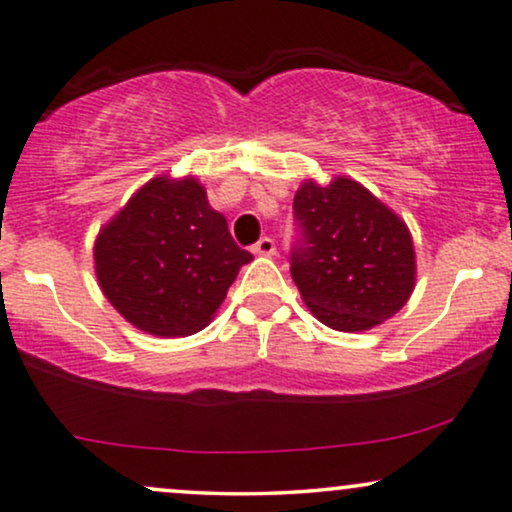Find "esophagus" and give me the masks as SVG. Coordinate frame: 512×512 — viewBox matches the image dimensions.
<instances>
[{"label": "esophagus", "mask_w": 512, "mask_h": 512, "mask_svg": "<svg viewBox=\"0 0 512 512\" xmlns=\"http://www.w3.org/2000/svg\"><path fill=\"white\" fill-rule=\"evenodd\" d=\"M252 252H257V255H267V257L274 255V252H276L274 238H269V236L260 238L255 245H252Z\"/></svg>", "instance_id": "esophagus-1"}]
</instances>
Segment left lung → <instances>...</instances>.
<instances>
[{
  "instance_id": "left-lung-1",
  "label": "left lung",
  "mask_w": 512,
  "mask_h": 512,
  "mask_svg": "<svg viewBox=\"0 0 512 512\" xmlns=\"http://www.w3.org/2000/svg\"><path fill=\"white\" fill-rule=\"evenodd\" d=\"M291 276L305 305L336 331H367L408 303L415 250L408 226L350 178L293 197Z\"/></svg>"
}]
</instances>
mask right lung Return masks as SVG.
<instances>
[{
    "mask_svg": "<svg viewBox=\"0 0 512 512\" xmlns=\"http://www.w3.org/2000/svg\"><path fill=\"white\" fill-rule=\"evenodd\" d=\"M250 260L195 178H152L95 243L109 303L133 326L164 338L205 329Z\"/></svg>",
    "mask_w": 512,
    "mask_h": 512,
    "instance_id": "add662e5",
    "label": "right lung"
}]
</instances>
